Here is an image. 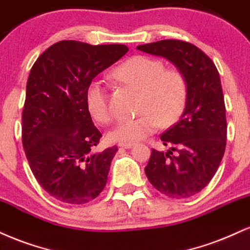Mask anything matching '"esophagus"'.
Here are the masks:
<instances>
[{"label": "esophagus", "instance_id": "34e87169", "mask_svg": "<svg viewBox=\"0 0 250 250\" xmlns=\"http://www.w3.org/2000/svg\"><path fill=\"white\" fill-rule=\"evenodd\" d=\"M132 146H134L133 143H122V144H119V147H122V148H131Z\"/></svg>", "mask_w": 250, "mask_h": 250}]
</instances>
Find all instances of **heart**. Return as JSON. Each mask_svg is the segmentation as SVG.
I'll return each mask as SVG.
<instances>
[{"instance_id":"heart-1","label":"heart","mask_w":250,"mask_h":250,"mask_svg":"<svg viewBox=\"0 0 250 250\" xmlns=\"http://www.w3.org/2000/svg\"><path fill=\"white\" fill-rule=\"evenodd\" d=\"M123 83L139 90L138 112L134 118H122L108 132V139L117 143H136L159 127H168L183 116L188 97L185 75L175 67H165L157 58L134 56L113 72ZM87 110L101 124H108L113 113L108 92L99 82H92L85 96Z\"/></svg>"}]
</instances>
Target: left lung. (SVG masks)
<instances>
[{
	"instance_id": "obj_1",
	"label": "left lung",
	"mask_w": 250,
	"mask_h": 250,
	"mask_svg": "<svg viewBox=\"0 0 250 250\" xmlns=\"http://www.w3.org/2000/svg\"><path fill=\"white\" fill-rule=\"evenodd\" d=\"M137 49L172 62L187 79L183 116L160 137L171 148L165 153L152 149L145 173L164 195L189 198L212 180L225 154L227 120L219 71L198 46L180 40H163Z\"/></svg>"
}]
</instances>
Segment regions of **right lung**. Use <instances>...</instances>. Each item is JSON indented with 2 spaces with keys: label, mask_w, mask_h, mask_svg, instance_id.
Returning <instances> with one entry per match:
<instances>
[{
  "label": "right lung",
  "mask_w": 250,
  "mask_h": 250,
  "mask_svg": "<svg viewBox=\"0 0 250 250\" xmlns=\"http://www.w3.org/2000/svg\"><path fill=\"white\" fill-rule=\"evenodd\" d=\"M128 51L124 44L61 41L43 52L26 82L22 144L31 172L57 200L83 205L101 194L117 146L93 153L102 133L87 110L86 90Z\"/></svg>",
  "instance_id": "right-lung-1"
}]
</instances>
